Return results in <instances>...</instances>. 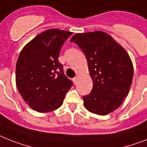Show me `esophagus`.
<instances>
[{"mask_svg": "<svg viewBox=\"0 0 147 147\" xmlns=\"http://www.w3.org/2000/svg\"><path fill=\"white\" fill-rule=\"evenodd\" d=\"M73 81L74 82V84H76V82H77V76H75L74 78L73 79Z\"/></svg>", "mask_w": 147, "mask_h": 147, "instance_id": "obj_1", "label": "esophagus"}]
</instances>
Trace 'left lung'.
Listing matches in <instances>:
<instances>
[{"label": "left lung", "instance_id": "left-lung-1", "mask_svg": "<svg viewBox=\"0 0 147 147\" xmlns=\"http://www.w3.org/2000/svg\"><path fill=\"white\" fill-rule=\"evenodd\" d=\"M70 41L84 53L93 82L90 94L82 97L85 107L101 116L119 108L128 96L134 75L128 53L101 31L76 34Z\"/></svg>", "mask_w": 147, "mask_h": 147}]
</instances>
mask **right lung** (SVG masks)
I'll use <instances>...</instances> for the list:
<instances>
[{
  "mask_svg": "<svg viewBox=\"0 0 147 147\" xmlns=\"http://www.w3.org/2000/svg\"><path fill=\"white\" fill-rule=\"evenodd\" d=\"M72 34L48 29L22 49L16 62V82L19 92L32 110L39 113L57 110L73 86L59 61L61 48Z\"/></svg>",
  "mask_w": 147,
  "mask_h": 147,
  "instance_id": "obj_1",
  "label": "right lung"
}]
</instances>
